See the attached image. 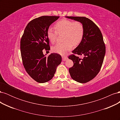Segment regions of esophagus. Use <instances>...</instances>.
<instances>
[{"instance_id": "obj_1", "label": "esophagus", "mask_w": 120, "mask_h": 120, "mask_svg": "<svg viewBox=\"0 0 120 120\" xmlns=\"http://www.w3.org/2000/svg\"><path fill=\"white\" fill-rule=\"evenodd\" d=\"M62 58H63V60H64V61L68 59V57L66 56H63Z\"/></svg>"}]
</instances>
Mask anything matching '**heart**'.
Wrapping results in <instances>:
<instances>
[{
  "label": "heart",
  "mask_w": 120,
  "mask_h": 120,
  "mask_svg": "<svg viewBox=\"0 0 120 120\" xmlns=\"http://www.w3.org/2000/svg\"><path fill=\"white\" fill-rule=\"evenodd\" d=\"M55 30L49 28L47 31V37L50 42L55 43L58 34H63V42L57 43L52 48V50L60 54H64L71 49L73 45L77 46L82 41L84 34V27L79 21L60 20L54 25Z\"/></svg>",
  "instance_id": "b5f03b06"
}]
</instances>
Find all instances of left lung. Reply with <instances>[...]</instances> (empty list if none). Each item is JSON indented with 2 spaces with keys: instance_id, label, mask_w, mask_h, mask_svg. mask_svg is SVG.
Wrapping results in <instances>:
<instances>
[{
  "instance_id": "8db88e82",
  "label": "left lung",
  "mask_w": 120,
  "mask_h": 120,
  "mask_svg": "<svg viewBox=\"0 0 120 120\" xmlns=\"http://www.w3.org/2000/svg\"><path fill=\"white\" fill-rule=\"evenodd\" d=\"M81 22L84 27L82 41L68 56L74 65L69 68L71 78L76 82L86 83L91 81L99 73L106 52L102 34L93 21L85 17L66 16ZM75 54L82 56L79 58Z\"/></svg>"
}]
</instances>
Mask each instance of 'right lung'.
I'll use <instances>...</instances> for the list:
<instances>
[{"label":"right lung","instance_id":"add662e5","mask_svg":"<svg viewBox=\"0 0 120 120\" xmlns=\"http://www.w3.org/2000/svg\"><path fill=\"white\" fill-rule=\"evenodd\" d=\"M59 16H42L32 19L25 27L20 39V52L23 65L34 81L44 83L50 81L61 61L60 54L53 53L45 56L42 50H49L47 37L49 26Z\"/></svg>","mask_w":120,"mask_h":120}]
</instances>
